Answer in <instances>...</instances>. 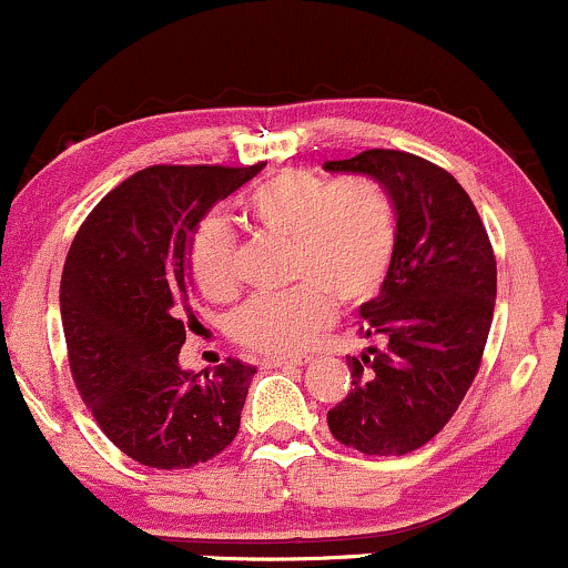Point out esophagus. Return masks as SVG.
Wrapping results in <instances>:
<instances>
[{
	"mask_svg": "<svg viewBox=\"0 0 568 568\" xmlns=\"http://www.w3.org/2000/svg\"><path fill=\"white\" fill-rule=\"evenodd\" d=\"M310 363V357H264V366L266 368H298V366H306Z\"/></svg>",
	"mask_w": 568,
	"mask_h": 568,
	"instance_id": "1",
	"label": "esophagus"
}]
</instances>
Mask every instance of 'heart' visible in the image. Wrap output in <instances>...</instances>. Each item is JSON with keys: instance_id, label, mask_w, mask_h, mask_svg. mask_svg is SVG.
I'll use <instances>...</instances> for the list:
<instances>
[{"instance_id": "obj_1", "label": "heart", "mask_w": 568, "mask_h": 568, "mask_svg": "<svg viewBox=\"0 0 568 568\" xmlns=\"http://www.w3.org/2000/svg\"><path fill=\"white\" fill-rule=\"evenodd\" d=\"M247 226L288 240V291L258 293L226 321L237 344L262 355L304 352L334 321L336 302L363 306L379 296L395 262L397 216L389 194L368 179L328 186L302 171H280L243 200ZM192 275L211 298L237 291V243L221 219H207L192 240Z\"/></svg>"}]
</instances>
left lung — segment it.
Here are the masks:
<instances>
[{
	"mask_svg": "<svg viewBox=\"0 0 568 568\" xmlns=\"http://www.w3.org/2000/svg\"><path fill=\"white\" fill-rule=\"evenodd\" d=\"M323 168L374 179L397 216L393 270L361 306V334L376 344L349 361L352 389L328 410V427L357 452L400 456L440 433L478 374L497 262L473 200L433 162L368 149Z\"/></svg>",
	"mask_w": 568,
	"mask_h": 568,
	"instance_id": "1",
	"label": "left lung"
}]
</instances>
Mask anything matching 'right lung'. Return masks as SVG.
I'll return each instance as SVG.
<instances>
[{"mask_svg":"<svg viewBox=\"0 0 568 568\" xmlns=\"http://www.w3.org/2000/svg\"><path fill=\"white\" fill-rule=\"evenodd\" d=\"M262 171L154 165L112 189L69 247L61 317L71 374L106 438L158 470L224 452L256 368L230 357L205 376L181 368L192 240L219 200Z\"/></svg>","mask_w":568,"mask_h":568,"instance_id":"add662e5","label":"right lung"}]
</instances>
